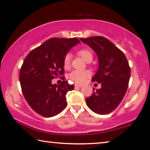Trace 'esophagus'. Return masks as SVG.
Wrapping results in <instances>:
<instances>
[{
  "label": "esophagus",
  "instance_id": "1",
  "mask_svg": "<svg viewBox=\"0 0 150 150\" xmlns=\"http://www.w3.org/2000/svg\"><path fill=\"white\" fill-rule=\"evenodd\" d=\"M75 86L76 87H78V88H81L82 86V85L81 84H75Z\"/></svg>",
  "mask_w": 150,
  "mask_h": 150
}]
</instances>
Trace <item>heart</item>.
I'll return each instance as SVG.
<instances>
[{
	"instance_id": "1",
	"label": "heart",
	"mask_w": 150,
	"mask_h": 150,
	"mask_svg": "<svg viewBox=\"0 0 150 150\" xmlns=\"http://www.w3.org/2000/svg\"><path fill=\"white\" fill-rule=\"evenodd\" d=\"M78 54L81 56L85 61L87 62H91L93 58V54L91 50L87 48H82V49L78 50ZM71 54H66L64 57L63 64L64 67L65 68H68L70 67L71 63ZM91 76V72L88 70H74L69 74V78L77 84H82L88 78Z\"/></svg>"
}]
</instances>
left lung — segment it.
Returning <instances> with one entry per match:
<instances>
[{
  "mask_svg": "<svg viewBox=\"0 0 150 150\" xmlns=\"http://www.w3.org/2000/svg\"><path fill=\"white\" fill-rule=\"evenodd\" d=\"M88 45L98 57V68L92 78L101 84L86 98L88 107L95 113L106 115L116 109L125 96L129 81L131 70L125 54L111 41L101 36L80 39Z\"/></svg>",
  "mask_w": 150,
  "mask_h": 150,
  "instance_id": "8db88e82",
  "label": "left lung"
}]
</instances>
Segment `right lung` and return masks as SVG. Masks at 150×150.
Returning <instances> with one entry per match:
<instances>
[{
    "label": "right lung",
    "mask_w": 150,
    "mask_h": 150,
    "mask_svg": "<svg viewBox=\"0 0 150 150\" xmlns=\"http://www.w3.org/2000/svg\"><path fill=\"white\" fill-rule=\"evenodd\" d=\"M80 43L76 38H51L30 52L25 58L19 81L25 100L37 113L52 117L66 108V95L74 86L66 80L60 84H53L52 80L64 74V56Z\"/></svg>",
    "instance_id": "add662e5"
}]
</instances>
